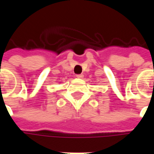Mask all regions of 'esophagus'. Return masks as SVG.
Masks as SVG:
<instances>
[{"mask_svg":"<svg viewBox=\"0 0 154 154\" xmlns=\"http://www.w3.org/2000/svg\"><path fill=\"white\" fill-rule=\"evenodd\" d=\"M77 78L82 79V78H83V75H82V74H78V75H77Z\"/></svg>","mask_w":154,"mask_h":154,"instance_id":"obj_1","label":"esophagus"}]
</instances>
